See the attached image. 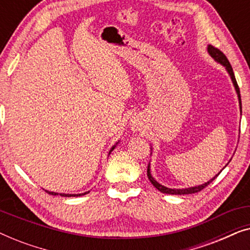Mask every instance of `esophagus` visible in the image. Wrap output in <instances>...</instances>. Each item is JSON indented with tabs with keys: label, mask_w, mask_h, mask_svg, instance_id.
<instances>
[{
	"label": "esophagus",
	"mask_w": 250,
	"mask_h": 250,
	"mask_svg": "<svg viewBox=\"0 0 250 250\" xmlns=\"http://www.w3.org/2000/svg\"><path fill=\"white\" fill-rule=\"evenodd\" d=\"M130 126H131L132 131H139V130L142 129V124H140L138 119H133V120L130 122Z\"/></svg>",
	"instance_id": "34e87169"
}]
</instances>
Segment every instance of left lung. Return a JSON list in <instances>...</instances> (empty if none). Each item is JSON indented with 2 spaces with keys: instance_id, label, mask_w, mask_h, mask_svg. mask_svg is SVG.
<instances>
[{
  "instance_id": "8db88e82",
  "label": "left lung",
  "mask_w": 250,
  "mask_h": 250,
  "mask_svg": "<svg viewBox=\"0 0 250 250\" xmlns=\"http://www.w3.org/2000/svg\"><path fill=\"white\" fill-rule=\"evenodd\" d=\"M207 52H208V54L212 56V58L215 60L217 63H220V64H222L224 68H226L227 72L229 73L230 78L232 80V83H233L234 86V89H235V93L238 95V101H239V106H240V113H241V97H240V90H239V87H238V83H237V80H235V77H234V73H233V70H232V66L230 64V62L228 61L227 56L224 55L222 52H221L219 48H215L212 45H208L207 46ZM152 150V148H150ZM150 155H152V152H150ZM222 171V170H221ZM221 171L217 173L215 177L210 179L209 181L205 182V184L203 185H199V186H195V187H189V188H182V189H172V188H167L165 187V186L161 185L157 182L155 179L153 178L152 173H150V164H148V167H147V177H148L149 181L152 182V185L155 187L156 189H159L161 192H163V194H168V195H188V194H195V192H198L200 190H203L204 188L206 187L207 185H209L210 182H212L214 179H215L217 175L221 173Z\"/></svg>"
}]
</instances>
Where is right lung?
<instances>
[{"label":"right lung","instance_id":"obj_1","mask_svg":"<svg viewBox=\"0 0 250 250\" xmlns=\"http://www.w3.org/2000/svg\"><path fill=\"white\" fill-rule=\"evenodd\" d=\"M118 144H119V142H118L117 144H115L114 146H112V148L110 149V152H108V154H111V152L115 148V146H117ZM45 191L48 192V194H50V195H53V196L60 195V196H62V197H78V196H83V195L88 194V192H89V191H86V192H83V194H59V192H54V191H48V190H45Z\"/></svg>","mask_w":250,"mask_h":250}]
</instances>
